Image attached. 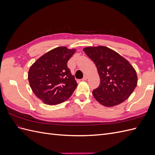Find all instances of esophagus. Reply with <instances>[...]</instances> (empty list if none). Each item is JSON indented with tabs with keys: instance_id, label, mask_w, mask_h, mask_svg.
<instances>
[{
	"instance_id": "34e87169",
	"label": "esophagus",
	"mask_w": 155,
	"mask_h": 155,
	"mask_svg": "<svg viewBox=\"0 0 155 155\" xmlns=\"http://www.w3.org/2000/svg\"><path fill=\"white\" fill-rule=\"evenodd\" d=\"M87 78H88L87 76H84L83 78L82 79V80H83V81H85V80H87Z\"/></svg>"
}]
</instances>
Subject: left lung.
I'll use <instances>...</instances> for the list:
<instances>
[{
    "mask_svg": "<svg viewBox=\"0 0 155 155\" xmlns=\"http://www.w3.org/2000/svg\"><path fill=\"white\" fill-rule=\"evenodd\" d=\"M83 51L95 63L100 84L92 94L104 106L118 105L128 99L138 83L134 67L127 60L104 46H88Z\"/></svg>",
    "mask_w": 155,
    "mask_h": 155,
    "instance_id": "left-lung-1",
    "label": "left lung"
}]
</instances>
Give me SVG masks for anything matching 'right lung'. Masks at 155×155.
<instances>
[{"instance_id": "1", "label": "right lung", "mask_w": 155, "mask_h": 155, "mask_svg": "<svg viewBox=\"0 0 155 155\" xmlns=\"http://www.w3.org/2000/svg\"><path fill=\"white\" fill-rule=\"evenodd\" d=\"M76 51L59 46L42 55L30 68V86L44 104L55 105L72 96L78 84L67 62Z\"/></svg>"}]
</instances>
